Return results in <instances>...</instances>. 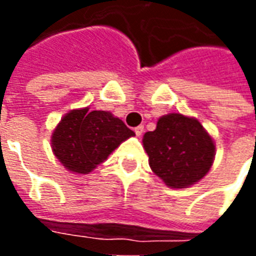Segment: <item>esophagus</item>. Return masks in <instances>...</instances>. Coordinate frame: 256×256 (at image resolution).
<instances>
[{
  "mask_svg": "<svg viewBox=\"0 0 256 256\" xmlns=\"http://www.w3.org/2000/svg\"><path fill=\"white\" fill-rule=\"evenodd\" d=\"M134 133H136V136H137V137H141V136H142V133H144V126H142V124L137 126V128H134Z\"/></svg>",
  "mask_w": 256,
  "mask_h": 256,
  "instance_id": "34e87169",
  "label": "esophagus"
}]
</instances>
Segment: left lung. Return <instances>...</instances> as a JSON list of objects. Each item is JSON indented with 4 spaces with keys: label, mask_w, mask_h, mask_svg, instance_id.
Returning a JSON list of instances; mask_svg holds the SVG:
<instances>
[{
    "label": "left lung",
    "mask_w": 256,
    "mask_h": 256,
    "mask_svg": "<svg viewBox=\"0 0 256 256\" xmlns=\"http://www.w3.org/2000/svg\"><path fill=\"white\" fill-rule=\"evenodd\" d=\"M142 144L150 166L167 186L186 188L208 172L215 145L198 119L168 114L158 120L154 132L144 134Z\"/></svg>",
    "instance_id": "left-lung-1"
}]
</instances>
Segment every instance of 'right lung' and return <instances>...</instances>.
I'll return each instance as SVG.
<instances>
[{"mask_svg": "<svg viewBox=\"0 0 256 256\" xmlns=\"http://www.w3.org/2000/svg\"><path fill=\"white\" fill-rule=\"evenodd\" d=\"M133 136V130L110 112L74 110L53 132V154L70 172L88 174Z\"/></svg>", "mask_w": 256, "mask_h": 256, "instance_id": "add662e5", "label": "right lung"}]
</instances>
